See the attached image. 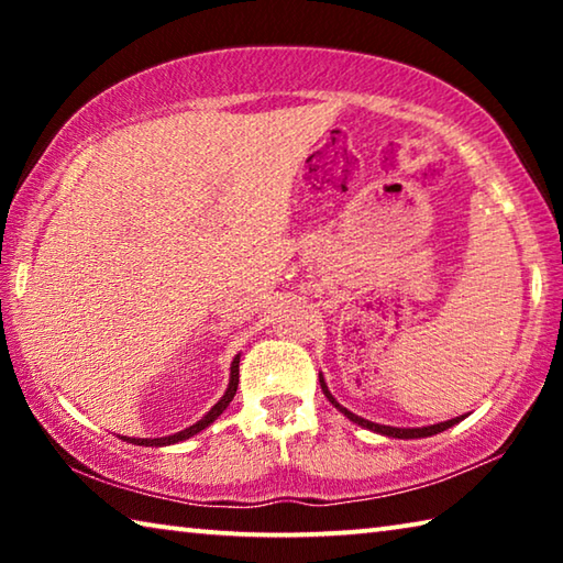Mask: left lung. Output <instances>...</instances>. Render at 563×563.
<instances>
[{
    "mask_svg": "<svg viewBox=\"0 0 563 563\" xmlns=\"http://www.w3.org/2000/svg\"><path fill=\"white\" fill-rule=\"evenodd\" d=\"M320 387H322V393H325V397L330 399L332 402V407H338L342 415H345L350 422H355V424H360V427H365V430H373V432H377V434H385V437H397V440H419V437H432V434H440V432H444V430H450V427H454L456 422H462V419L466 417V415H462V417H454V419H446V422H440V424H430V427H412V430H405V427H387V424H377V422H369V419H365V417H357V415H352L350 409H345L342 407L335 397L330 395V389H328V385H325V377L320 375Z\"/></svg>",
    "mask_w": 563,
    "mask_h": 563,
    "instance_id": "8db88e82",
    "label": "left lung"
}]
</instances>
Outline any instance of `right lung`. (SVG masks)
<instances>
[{
	"mask_svg": "<svg viewBox=\"0 0 563 563\" xmlns=\"http://www.w3.org/2000/svg\"><path fill=\"white\" fill-rule=\"evenodd\" d=\"M238 362H241V355H235L233 362H231V379H228V387H225L223 397L218 399V402L211 407V412L198 419L196 424H190V427H186V430H180V432H176V434L156 437V440H141V437H121V440H123V442H131V444H139V446H166V444L184 442V440H188V437H194V434H198L201 430H206L208 424H213L216 419L223 415V409H225L228 405H231V399L235 397V389H238Z\"/></svg>",
	"mask_w": 563,
	"mask_h": 563,
	"instance_id": "right-lung-1",
	"label": "right lung"
}]
</instances>
